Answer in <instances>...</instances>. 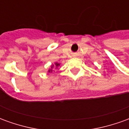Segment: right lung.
I'll return each mask as SVG.
<instances>
[{"label": "right lung", "instance_id": "1", "mask_svg": "<svg viewBox=\"0 0 129 129\" xmlns=\"http://www.w3.org/2000/svg\"><path fill=\"white\" fill-rule=\"evenodd\" d=\"M55 64H56V66H59V63H55ZM50 71H52V70H49V72H50Z\"/></svg>", "mask_w": 129, "mask_h": 129}]
</instances>
